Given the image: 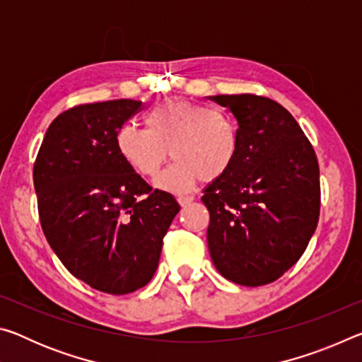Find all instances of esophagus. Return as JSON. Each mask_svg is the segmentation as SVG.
<instances>
[{"label":"esophagus","instance_id":"esophagus-1","mask_svg":"<svg viewBox=\"0 0 362 362\" xmlns=\"http://www.w3.org/2000/svg\"><path fill=\"white\" fill-rule=\"evenodd\" d=\"M193 199H194L193 196H179V198H177V201H179V204L182 207H187L188 204H192Z\"/></svg>","mask_w":362,"mask_h":362}]
</instances>
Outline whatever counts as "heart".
Instances as JSON below:
<instances>
[{
	"label": "heart",
	"instance_id": "heart-1",
	"mask_svg": "<svg viewBox=\"0 0 362 362\" xmlns=\"http://www.w3.org/2000/svg\"><path fill=\"white\" fill-rule=\"evenodd\" d=\"M145 124L146 129L122 126L116 134V148L127 166L144 177H155L173 155V166L156 179V187L164 192L187 193L201 179H220L240 151L238 124L223 110L169 99L148 110Z\"/></svg>",
	"mask_w": 362,
	"mask_h": 362
}]
</instances>
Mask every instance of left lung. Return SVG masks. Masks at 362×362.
<instances>
[{"mask_svg": "<svg viewBox=\"0 0 362 362\" xmlns=\"http://www.w3.org/2000/svg\"><path fill=\"white\" fill-rule=\"evenodd\" d=\"M238 121L233 168L206 187L207 246L231 283L269 284L305 252L320 218V166L310 140L287 110L254 94L212 95Z\"/></svg>", "mask_w": 362, "mask_h": 362, "instance_id": "left-lung-1", "label": "left lung"}]
</instances>
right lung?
Masks as SVG:
<instances>
[{
	"mask_svg": "<svg viewBox=\"0 0 362 362\" xmlns=\"http://www.w3.org/2000/svg\"><path fill=\"white\" fill-rule=\"evenodd\" d=\"M142 108L131 99L86 103L51 122L33 168L40 222L54 252L93 289L124 296L150 283L180 206L153 189L116 148Z\"/></svg>",
	"mask_w": 362,
	"mask_h": 362,
	"instance_id": "1",
	"label": "right lung"
}]
</instances>
